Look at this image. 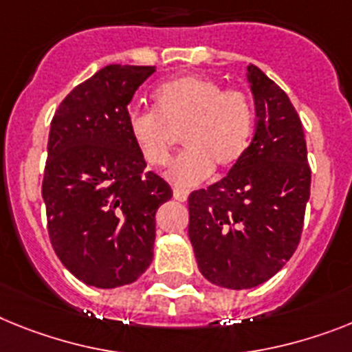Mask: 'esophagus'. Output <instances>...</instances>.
I'll use <instances>...</instances> for the list:
<instances>
[{
  "label": "esophagus",
  "mask_w": 352,
  "mask_h": 352,
  "mask_svg": "<svg viewBox=\"0 0 352 352\" xmlns=\"http://www.w3.org/2000/svg\"><path fill=\"white\" fill-rule=\"evenodd\" d=\"M188 191L186 190H179V188H175V190H173V199L175 200H179V202H186V200H188Z\"/></svg>",
  "instance_id": "esophagus-1"
}]
</instances>
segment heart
Segmentation results:
<instances>
[{"mask_svg": "<svg viewBox=\"0 0 352 352\" xmlns=\"http://www.w3.org/2000/svg\"><path fill=\"white\" fill-rule=\"evenodd\" d=\"M155 111H132L129 134L148 166H162L170 157L173 132L182 131L181 155L166 175L181 188L208 179L212 168L231 170L241 161L254 132V109L241 91H223L208 76L182 75L152 93Z\"/></svg>", "mask_w": 352, "mask_h": 352, "instance_id": "1", "label": "heart"}]
</instances>
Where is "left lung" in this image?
Returning <instances> with one entry per match:
<instances>
[{
    "label": "left lung",
    "instance_id": "obj_1",
    "mask_svg": "<svg viewBox=\"0 0 352 352\" xmlns=\"http://www.w3.org/2000/svg\"><path fill=\"white\" fill-rule=\"evenodd\" d=\"M247 82L258 118L249 148L221 181L188 199L200 274L231 290L263 285L294 256L311 184L302 123L290 98L252 64Z\"/></svg>",
    "mask_w": 352,
    "mask_h": 352
}]
</instances>
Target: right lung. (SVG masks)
Listing matches in <instances>:
<instances>
[{"label":"right lung","mask_w":352,"mask_h":352,"mask_svg":"<svg viewBox=\"0 0 352 352\" xmlns=\"http://www.w3.org/2000/svg\"><path fill=\"white\" fill-rule=\"evenodd\" d=\"M155 66L111 64L58 105L43 199L55 254L82 283L118 288L150 267L155 212L171 188L146 171L129 134V103Z\"/></svg>","instance_id":"add662e5"}]
</instances>
